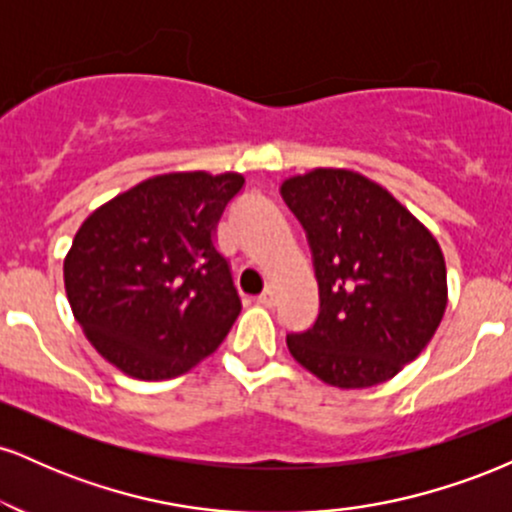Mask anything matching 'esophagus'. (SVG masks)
<instances>
[{
    "label": "esophagus",
    "instance_id": "esophagus-1",
    "mask_svg": "<svg viewBox=\"0 0 512 512\" xmlns=\"http://www.w3.org/2000/svg\"><path fill=\"white\" fill-rule=\"evenodd\" d=\"M260 303L267 305V308H272V305L276 303V291H274V286H267V289H264V291L260 293Z\"/></svg>",
    "mask_w": 512,
    "mask_h": 512
}]
</instances>
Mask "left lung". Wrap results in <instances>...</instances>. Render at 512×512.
Returning <instances> with one entry per match:
<instances>
[{"instance_id":"8db88e82","label":"left lung","mask_w":512,"mask_h":512,"mask_svg":"<svg viewBox=\"0 0 512 512\" xmlns=\"http://www.w3.org/2000/svg\"><path fill=\"white\" fill-rule=\"evenodd\" d=\"M281 195L308 233L320 286L315 325L286 337L291 356L339 390L392 380L426 349L448 308L436 236L349 168L291 175Z\"/></svg>"}]
</instances>
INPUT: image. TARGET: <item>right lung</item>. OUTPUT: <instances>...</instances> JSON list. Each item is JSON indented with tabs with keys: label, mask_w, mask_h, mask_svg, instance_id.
I'll return each instance as SVG.
<instances>
[{
	"label": "right lung",
	"mask_w": 512,
	"mask_h": 512,
	"mask_svg": "<svg viewBox=\"0 0 512 512\" xmlns=\"http://www.w3.org/2000/svg\"><path fill=\"white\" fill-rule=\"evenodd\" d=\"M240 173L146 178L81 223L64 291L93 349L137 380L178 378L214 354L240 315L216 223Z\"/></svg>",
	"instance_id": "obj_1"
}]
</instances>
